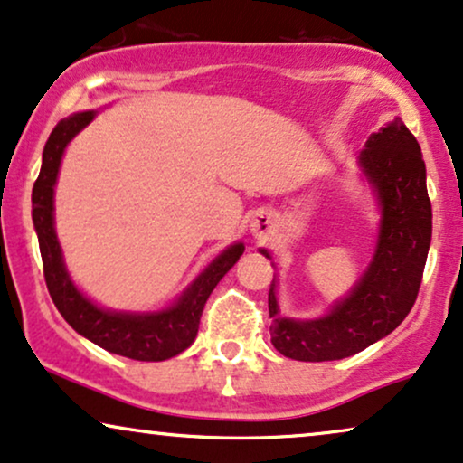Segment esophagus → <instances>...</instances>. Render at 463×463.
<instances>
[{"mask_svg": "<svg viewBox=\"0 0 463 463\" xmlns=\"http://www.w3.org/2000/svg\"><path fill=\"white\" fill-rule=\"evenodd\" d=\"M254 231H256V232H259V224H254Z\"/></svg>", "mask_w": 463, "mask_h": 463, "instance_id": "obj_1", "label": "esophagus"}]
</instances>
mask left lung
Segmentation results:
<instances>
[{"label": "left lung", "instance_id": "obj_1", "mask_svg": "<svg viewBox=\"0 0 463 463\" xmlns=\"http://www.w3.org/2000/svg\"><path fill=\"white\" fill-rule=\"evenodd\" d=\"M361 166L383 207L376 256L348 299L318 320L279 318L271 284L269 331L275 350L288 359L337 361L361 353L397 329L417 301L431 241V203L417 138L393 119L367 140Z\"/></svg>", "mask_w": 463, "mask_h": 463}]
</instances>
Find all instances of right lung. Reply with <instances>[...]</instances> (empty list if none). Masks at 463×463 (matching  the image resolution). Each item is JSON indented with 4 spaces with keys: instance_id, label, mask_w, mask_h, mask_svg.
I'll list each match as a JSON object with an SVG mask.
<instances>
[{
    "instance_id": "obj_1",
    "label": "right lung",
    "mask_w": 463,
    "mask_h": 463,
    "mask_svg": "<svg viewBox=\"0 0 463 463\" xmlns=\"http://www.w3.org/2000/svg\"><path fill=\"white\" fill-rule=\"evenodd\" d=\"M91 119L93 113L87 110V113H76L68 119H61L52 128L44 145L43 168H40L36 184H33L32 218L38 232L46 288H49L51 299L66 318V323L100 348L134 361L171 359V356L184 353L194 342L204 303H207L209 295L220 279L228 273V269L235 265L239 256L243 254V245L237 243L228 248L224 254H220L198 275L188 292L166 312L115 314L104 312L91 301H87L70 282L66 267H63L61 250L57 243L55 228H52V188H55L63 149H66L70 138L83 130Z\"/></svg>"
}]
</instances>
